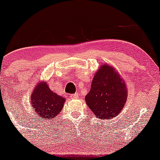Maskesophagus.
Here are the masks:
<instances>
[{"instance_id": "esophagus-1", "label": "esophagus", "mask_w": 160, "mask_h": 160, "mask_svg": "<svg viewBox=\"0 0 160 160\" xmlns=\"http://www.w3.org/2000/svg\"><path fill=\"white\" fill-rule=\"evenodd\" d=\"M79 96H80L79 94L75 93V94H73V95H71V98H78Z\"/></svg>"}]
</instances>
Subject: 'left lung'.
I'll return each instance as SVG.
<instances>
[{
  "label": "left lung",
  "mask_w": 160,
  "mask_h": 160,
  "mask_svg": "<svg viewBox=\"0 0 160 160\" xmlns=\"http://www.w3.org/2000/svg\"><path fill=\"white\" fill-rule=\"evenodd\" d=\"M128 96L126 83L110 65H102L85 96L88 108L98 119H111L124 108Z\"/></svg>",
  "instance_id": "1"
}]
</instances>
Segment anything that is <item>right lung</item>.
I'll use <instances>...</instances> for the list:
<instances>
[{"mask_svg": "<svg viewBox=\"0 0 160 160\" xmlns=\"http://www.w3.org/2000/svg\"><path fill=\"white\" fill-rule=\"evenodd\" d=\"M65 99L49 88L47 82H39L31 96V103L40 118H55L63 108Z\"/></svg>", "mask_w": 160, "mask_h": 160, "instance_id": "obj_1", "label": "right lung"}]
</instances>
